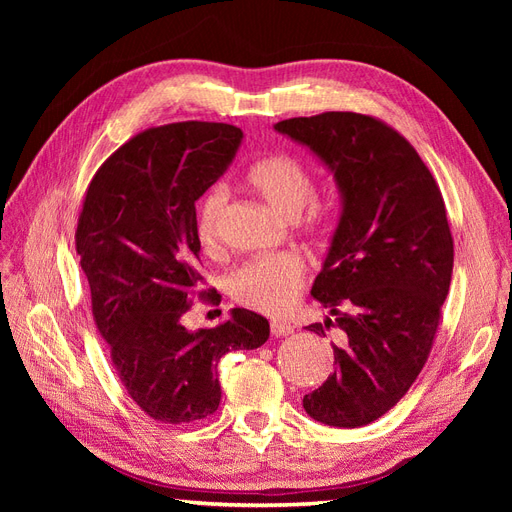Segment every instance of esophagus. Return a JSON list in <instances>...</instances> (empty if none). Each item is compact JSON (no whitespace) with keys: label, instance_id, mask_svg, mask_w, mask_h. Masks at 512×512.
<instances>
[{"label":"esophagus","instance_id":"obj_1","mask_svg":"<svg viewBox=\"0 0 512 512\" xmlns=\"http://www.w3.org/2000/svg\"><path fill=\"white\" fill-rule=\"evenodd\" d=\"M294 329H292V324H288V322H280V320H271V333L275 335V337H280V335H290Z\"/></svg>","mask_w":512,"mask_h":512}]
</instances>
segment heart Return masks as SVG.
Returning <instances> with one entry per match:
<instances>
[{
  "mask_svg": "<svg viewBox=\"0 0 512 512\" xmlns=\"http://www.w3.org/2000/svg\"><path fill=\"white\" fill-rule=\"evenodd\" d=\"M245 183L286 218H299L309 235L329 241L339 224L335 200H316L318 183L305 162L290 153L252 162L245 170ZM226 188L220 183L200 196L196 207V232L205 250H215L220 241V224L226 209ZM307 267L297 252H280L245 260L224 275V288L237 303L269 316H284L297 303L305 284Z\"/></svg>",
  "mask_w": 512,
  "mask_h": 512,
  "instance_id": "obj_1",
  "label": "heart"
}]
</instances>
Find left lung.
Returning <instances> with one entry per match:
<instances>
[{"label": "left lung", "instance_id": "left-lung-1", "mask_svg": "<svg viewBox=\"0 0 512 512\" xmlns=\"http://www.w3.org/2000/svg\"><path fill=\"white\" fill-rule=\"evenodd\" d=\"M329 164L344 211L312 288L339 331L335 371L303 397L316 421L354 429L378 421L408 393L438 333L453 275V235L436 179L389 123L320 113L275 123Z\"/></svg>", "mask_w": 512, "mask_h": 512}]
</instances>
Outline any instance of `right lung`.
<instances>
[{"label":"right lung","mask_w":512,"mask_h":512,"mask_svg":"<svg viewBox=\"0 0 512 512\" xmlns=\"http://www.w3.org/2000/svg\"><path fill=\"white\" fill-rule=\"evenodd\" d=\"M243 132L179 121L123 143L87 185L74 241L96 327L123 389L153 421L181 425L220 406L218 363L267 342L269 322L235 307L215 329L181 324L200 290L196 200L218 181Z\"/></svg>","instance_id":"obj_1"}]
</instances>
